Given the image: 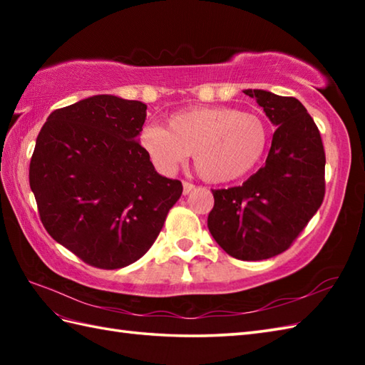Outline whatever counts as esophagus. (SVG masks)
Here are the masks:
<instances>
[{
    "mask_svg": "<svg viewBox=\"0 0 365 365\" xmlns=\"http://www.w3.org/2000/svg\"><path fill=\"white\" fill-rule=\"evenodd\" d=\"M196 187L190 182H183V195H190V192L195 190Z\"/></svg>",
    "mask_w": 365,
    "mask_h": 365,
    "instance_id": "34e87169",
    "label": "esophagus"
}]
</instances>
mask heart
<instances>
[{"label":"heart","instance_id":"heart-1","mask_svg":"<svg viewBox=\"0 0 365 365\" xmlns=\"http://www.w3.org/2000/svg\"><path fill=\"white\" fill-rule=\"evenodd\" d=\"M269 128L260 115L232 106H195L170 114L168 128L147 123L139 145L163 174H173L190 153L197 173L212 183L251 174L265 157Z\"/></svg>","mask_w":365,"mask_h":365}]
</instances>
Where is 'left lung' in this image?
I'll list each match as a JSON object with an SVG mask.
<instances>
[{
	"label": "left lung",
	"mask_w": 365,
	"mask_h": 365,
	"mask_svg": "<svg viewBox=\"0 0 365 365\" xmlns=\"http://www.w3.org/2000/svg\"><path fill=\"white\" fill-rule=\"evenodd\" d=\"M276 125L265 166L242 187L213 190L208 230L229 255L263 260L289 250L324 197L320 131L298 98L245 89Z\"/></svg>",
	"instance_id": "1"
}]
</instances>
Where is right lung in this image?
Instances as JSON below:
<instances>
[{"mask_svg":"<svg viewBox=\"0 0 365 365\" xmlns=\"http://www.w3.org/2000/svg\"><path fill=\"white\" fill-rule=\"evenodd\" d=\"M147 105L94 96L53 111L36 139L29 187L46 232L92 267L115 269L150 250L182 182L139 145Z\"/></svg>","mask_w":365,"mask_h":365,"instance_id":"obj_1","label":"right lung"}]
</instances>
